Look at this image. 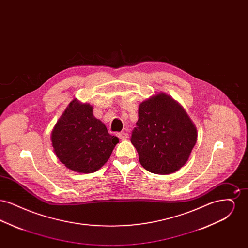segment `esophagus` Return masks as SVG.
<instances>
[{"label":"esophagus","mask_w":248,"mask_h":248,"mask_svg":"<svg viewBox=\"0 0 248 248\" xmlns=\"http://www.w3.org/2000/svg\"><path fill=\"white\" fill-rule=\"evenodd\" d=\"M117 137L121 140H125L128 138V134L125 132H120V133H117Z\"/></svg>","instance_id":"obj_1"}]
</instances>
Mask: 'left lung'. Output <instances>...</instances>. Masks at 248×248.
Masks as SVG:
<instances>
[{"mask_svg":"<svg viewBox=\"0 0 248 248\" xmlns=\"http://www.w3.org/2000/svg\"><path fill=\"white\" fill-rule=\"evenodd\" d=\"M196 141L195 125L171 96L159 93L140 103L131 142L146 170L158 175L176 172L187 163Z\"/></svg>","mask_w":248,"mask_h":248,"instance_id":"8db88e82","label":"left lung"}]
</instances>
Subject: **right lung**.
Instances as JSON below:
<instances>
[{
	"label": "right lung",
	"instance_id": "obj_1",
	"mask_svg": "<svg viewBox=\"0 0 248 248\" xmlns=\"http://www.w3.org/2000/svg\"><path fill=\"white\" fill-rule=\"evenodd\" d=\"M51 140L59 161L79 173H93L101 168L119 142L101 121L94 118L93 107L76 98L56 124Z\"/></svg>",
	"mask_w": 248,
	"mask_h": 248
}]
</instances>
